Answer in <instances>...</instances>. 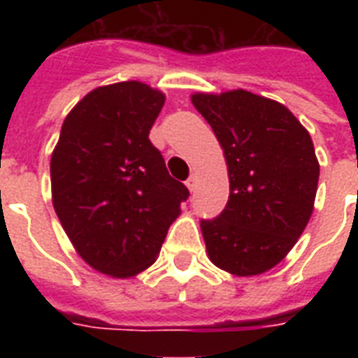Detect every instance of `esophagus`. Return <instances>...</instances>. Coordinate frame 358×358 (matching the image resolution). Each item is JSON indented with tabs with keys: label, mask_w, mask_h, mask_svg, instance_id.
Masks as SVG:
<instances>
[{
	"label": "esophagus",
	"mask_w": 358,
	"mask_h": 358,
	"mask_svg": "<svg viewBox=\"0 0 358 358\" xmlns=\"http://www.w3.org/2000/svg\"><path fill=\"white\" fill-rule=\"evenodd\" d=\"M185 185L189 187L191 193H193V191L196 189V176H195V174H193V176H189V178H187V182H185Z\"/></svg>",
	"instance_id": "obj_1"
}]
</instances>
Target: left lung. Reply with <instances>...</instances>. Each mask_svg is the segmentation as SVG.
<instances>
[{
  "mask_svg": "<svg viewBox=\"0 0 358 358\" xmlns=\"http://www.w3.org/2000/svg\"><path fill=\"white\" fill-rule=\"evenodd\" d=\"M191 102L229 165V202L201 221L208 256L238 277L260 275L292 250L314 210L320 163L310 135L282 103L243 89L196 92Z\"/></svg>",
  "mask_w": 358,
  "mask_h": 358,
  "instance_id": "left-lung-1",
  "label": "left lung"
}]
</instances>
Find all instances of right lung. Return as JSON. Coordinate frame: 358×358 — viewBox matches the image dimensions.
Instances as JSON below:
<instances>
[{"label": "right lung", "instance_id": "obj_1", "mask_svg": "<svg viewBox=\"0 0 358 358\" xmlns=\"http://www.w3.org/2000/svg\"><path fill=\"white\" fill-rule=\"evenodd\" d=\"M163 92L139 81L98 87L64 119L52 154L53 208L78 255L128 278L156 262L189 191L148 139Z\"/></svg>", "mask_w": 358, "mask_h": 358}]
</instances>
